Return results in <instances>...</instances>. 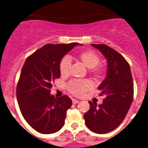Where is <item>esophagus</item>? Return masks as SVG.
I'll return each instance as SVG.
<instances>
[{
    "instance_id": "1",
    "label": "esophagus",
    "mask_w": 148,
    "mask_h": 148,
    "mask_svg": "<svg viewBox=\"0 0 148 148\" xmlns=\"http://www.w3.org/2000/svg\"><path fill=\"white\" fill-rule=\"evenodd\" d=\"M72 101H73V103L74 104H77V103L79 102V101L77 100V99H73V100Z\"/></svg>"
}]
</instances>
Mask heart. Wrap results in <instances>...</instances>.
I'll use <instances>...</instances> for the list:
<instances>
[{"label":"heart","instance_id":"1","mask_svg":"<svg viewBox=\"0 0 148 148\" xmlns=\"http://www.w3.org/2000/svg\"><path fill=\"white\" fill-rule=\"evenodd\" d=\"M77 58L87 68L90 69V73L96 78L102 77L104 68L98 65L100 61L99 56L92 51L84 50L78 55ZM71 61L70 58L65 56L59 63V70L61 76H67L70 74ZM92 88V84L87 80H73L67 84V89L71 93L76 96H82Z\"/></svg>","mask_w":148,"mask_h":148}]
</instances>
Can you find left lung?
<instances>
[{"instance_id":"obj_1","label":"left lung","mask_w":148,"mask_h":148,"mask_svg":"<svg viewBox=\"0 0 148 148\" xmlns=\"http://www.w3.org/2000/svg\"><path fill=\"white\" fill-rule=\"evenodd\" d=\"M91 45L99 49L108 61L106 78L98 87L104 95L101 104L89 101L90 110L84 113L86 125L99 134L115 130L123 121L133 99V83L130 65L117 51L105 44Z\"/></svg>"}]
</instances>
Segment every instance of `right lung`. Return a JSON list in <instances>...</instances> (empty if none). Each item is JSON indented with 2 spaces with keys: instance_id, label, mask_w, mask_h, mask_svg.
<instances>
[{
  "instance_id": "right-lung-1",
  "label": "right lung",
  "mask_w": 148,
  "mask_h": 148,
  "mask_svg": "<svg viewBox=\"0 0 148 148\" xmlns=\"http://www.w3.org/2000/svg\"><path fill=\"white\" fill-rule=\"evenodd\" d=\"M78 44H46L29 56L22 67L16 89L18 105L24 119L38 133H56L64 125L72 100L66 95L55 98L50 89L61 75V60Z\"/></svg>"
}]
</instances>
